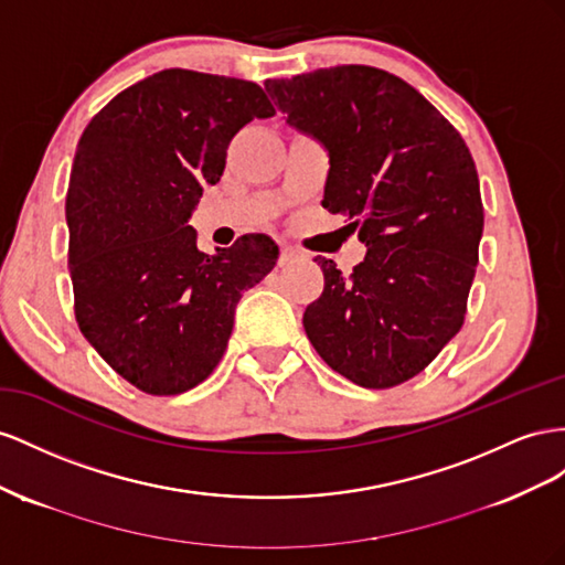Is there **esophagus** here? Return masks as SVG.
<instances>
[{"mask_svg":"<svg viewBox=\"0 0 565 565\" xmlns=\"http://www.w3.org/2000/svg\"><path fill=\"white\" fill-rule=\"evenodd\" d=\"M298 255H300V253H298L296 248H288V246H284V248H281V255H279V265H288V263H294Z\"/></svg>","mask_w":565,"mask_h":565,"instance_id":"1","label":"esophagus"}]
</instances>
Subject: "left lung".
<instances>
[{
	"label": "left lung",
	"instance_id": "1",
	"mask_svg": "<svg viewBox=\"0 0 565 565\" xmlns=\"http://www.w3.org/2000/svg\"><path fill=\"white\" fill-rule=\"evenodd\" d=\"M265 89L288 125L327 149L321 205L366 246L352 274L317 257L324 291L305 308V333L333 372L393 388L463 324L482 236L473 158L435 106L379 68H321Z\"/></svg>",
	"mask_w": 565,
	"mask_h": 565
}]
</instances>
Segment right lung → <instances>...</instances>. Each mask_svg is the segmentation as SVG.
Here are the masks:
<instances>
[{
    "instance_id": "right-lung-1",
    "label": "right lung",
    "mask_w": 565,
    "mask_h": 565,
    "mask_svg": "<svg viewBox=\"0 0 565 565\" xmlns=\"http://www.w3.org/2000/svg\"><path fill=\"white\" fill-rule=\"evenodd\" d=\"M271 116L248 79L170 68L110 99L77 141L66 196L75 319L143 393L180 395L211 376L236 302L277 265L265 234L207 255L189 227L232 137Z\"/></svg>"
}]
</instances>
